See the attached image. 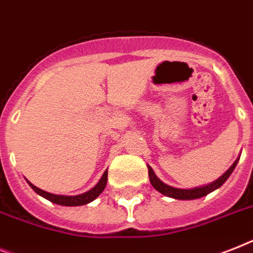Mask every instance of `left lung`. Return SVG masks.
<instances>
[{
    "label": "left lung",
    "mask_w": 253,
    "mask_h": 253,
    "mask_svg": "<svg viewBox=\"0 0 253 253\" xmlns=\"http://www.w3.org/2000/svg\"><path fill=\"white\" fill-rule=\"evenodd\" d=\"M239 160V159H238ZM238 160L234 162L231 168L227 170L226 173L223 174L222 176H219L218 179L212 182V183L207 184V186L203 187H196V188H191V190H182V188H174V187H170L168 184H165L164 182L156 176L155 171L152 170L151 166H148V174H149V180H151V184L155 187L156 190L161 192L162 195H165V196H169V198L173 199H178V200H194V199H199L203 198V196H207L208 194H211L212 191L217 190L219 187L222 186L225 182L227 180L231 173H233V170L235 169V166L238 164Z\"/></svg>",
    "instance_id": "8db88e82"
}]
</instances>
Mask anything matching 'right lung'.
<instances>
[{"mask_svg": "<svg viewBox=\"0 0 253 253\" xmlns=\"http://www.w3.org/2000/svg\"><path fill=\"white\" fill-rule=\"evenodd\" d=\"M106 182H108V171L104 173V175L101 176V179L98 182L96 186L92 188V190L87 191L85 194H82V195H77V196H62V195H54V194H49L46 191H42L40 188H38L36 186L28 182L31 187H32V190L39 194L40 196L45 198L46 200L52 201L54 204H58V205H65V207H78V205H84V204H88V203H91L93 201L94 199L97 198L98 195L101 194L104 188L106 186Z\"/></svg>", "mask_w": 253, "mask_h": 253, "instance_id": "add662e5", "label": "right lung"}]
</instances>
